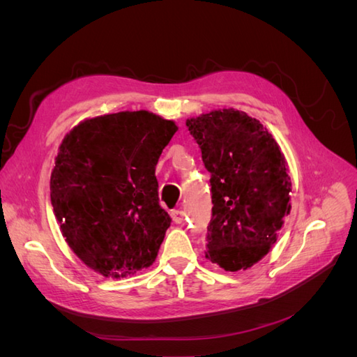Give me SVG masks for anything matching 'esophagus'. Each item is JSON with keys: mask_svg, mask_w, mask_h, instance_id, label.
<instances>
[{"mask_svg": "<svg viewBox=\"0 0 357 357\" xmlns=\"http://www.w3.org/2000/svg\"><path fill=\"white\" fill-rule=\"evenodd\" d=\"M171 219L174 223H181L185 220V211L183 210H172L171 211Z\"/></svg>", "mask_w": 357, "mask_h": 357, "instance_id": "34e87169", "label": "esophagus"}]
</instances>
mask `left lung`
Masks as SVG:
<instances>
[{
    "label": "left lung",
    "mask_w": 357,
    "mask_h": 357,
    "mask_svg": "<svg viewBox=\"0 0 357 357\" xmlns=\"http://www.w3.org/2000/svg\"><path fill=\"white\" fill-rule=\"evenodd\" d=\"M186 126L211 172L205 257L225 271L252 268L271 250L291 208L282 149L257 119L235 109L190 117Z\"/></svg>",
    "instance_id": "obj_1"
}]
</instances>
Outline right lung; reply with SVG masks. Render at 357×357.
Segmentation results:
<instances>
[{
	"instance_id": "obj_1",
	"label": "right lung",
	"mask_w": 357,
	"mask_h": 357,
	"mask_svg": "<svg viewBox=\"0 0 357 357\" xmlns=\"http://www.w3.org/2000/svg\"><path fill=\"white\" fill-rule=\"evenodd\" d=\"M178 126L152 112L84 119L63 137L50 176L62 236L104 277L155 262L171 219L159 205L155 168Z\"/></svg>"
}]
</instances>
